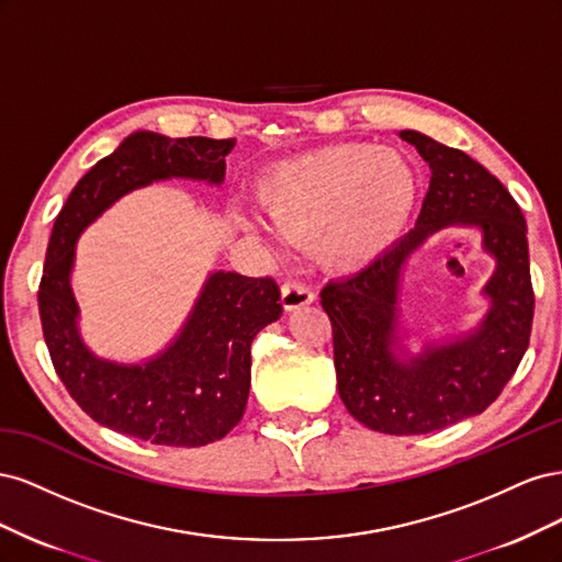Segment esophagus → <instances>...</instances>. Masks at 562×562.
I'll return each mask as SVG.
<instances>
[{
	"label": "esophagus",
	"instance_id": "obj_1",
	"mask_svg": "<svg viewBox=\"0 0 562 562\" xmlns=\"http://www.w3.org/2000/svg\"><path fill=\"white\" fill-rule=\"evenodd\" d=\"M281 302L285 312H295L300 307H307V304L314 302V291L310 285L297 283V281H288L281 288Z\"/></svg>",
	"mask_w": 562,
	"mask_h": 562
}]
</instances>
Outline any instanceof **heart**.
I'll list each match as a JSON object with an SVG mask.
<instances>
[{
	"label": "heart",
	"instance_id": "obj_1",
	"mask_svg": "<svg viewBox=\"0 0 562 562\" xmlns=\"http://www.w3.org/2000/svg\"><path fill=\"white\" fill-rule=\"evenodd\" d=\"M419 196L403 151L342 143L274 164L258 182L260 211L285 241H310L333 269H359L394 244ZM241 229L260 225L244 217Z\"/></svg>",
	"mask_w": 562,
	"mask_h": 562
}]
</instances>
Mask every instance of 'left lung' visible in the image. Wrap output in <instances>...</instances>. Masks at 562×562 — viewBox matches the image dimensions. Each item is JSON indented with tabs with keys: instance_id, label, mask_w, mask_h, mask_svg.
Instances as JSON below:
<instances>
[{
	"instance_id": "left-lung-1",
	"label": "left lung",
	"mask_w": 562,
	"mask_h": 562,
	"mask_svg": "<svg viewBox=\"0 0 562 562\" xmlns=\"http://www.w3.org/2000/svg\"><path fill=\"white\" fill-rule=\"evenodd\" d=\"M431 168L415 229L359 274L330 281L321 304L333 323L339 398L368 429L413 436L481 415L530 345L535 293L525 217L506 187L462 149L401 131ZM473 226L496 271L482 294L491 310L473 331L411 355L400 333L402 271L429 235Z\"/></svg>"
}]
</instances>
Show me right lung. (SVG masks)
<instances>
[{
  "mask_svg": "<svg viewBox=\"0 0 562 562\" xmlns=\"http://www.w3.org/2000/svg\"><path fill=\"white\" fill-rule=\"evenodd\" d=\"M234 145L135 131L77 182L56 217L40 283L44 339L70 396L112 431L157 446L199 448L227 436L244 417L250 345L283 312L274 281L211 271L178 335L140 363L110 361L89 349L72 293L83 229L119 199L151 182L223 184L225 157Z\"/></svg>",
  "mask_w": 562,
  "mask_h": 562,
  "instance_id": "obj_1",
  "label": "right lung"
}]
</instances>
